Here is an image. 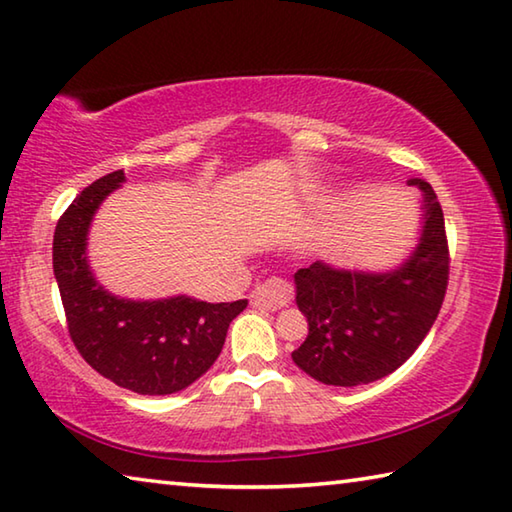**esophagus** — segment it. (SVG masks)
I'll return each mask as SVG.
<instances>
[{
    "mask_svg": "<svg viewBox=\"0 0 512 512\" xmlns=\"http://www.w3.org/2000/svg\"><path fill=\"white\" fill-rule=\"evenodd\" d=\"M288 300H291V284L277 280V277L266 280L264 284H257L253 288V293H250V302L268 311L282 309V306L288 304Z\"/></svg>",
    "mask_w": 512,
    "mask_h": 512,
    "instance_id": "obj_1",
    "label": "esophagus"
}]
</instances>
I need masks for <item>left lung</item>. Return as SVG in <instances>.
<instances>
[{
    "instance_id": "left-lung-1",
    "label": "left lung",
    "mask_w": 512,
    "mask_h": 512,
    "mask_svg": "<svg viewBox=\"0 0 512 512\" xmlns=\"http://www.w3.org/2000/svg\"><path fill=\"white\" fill-rule=\"evenodd\" d=\"M421 190V237L392 271H349L313 262L293 275L295 302L309 336L291 356L324 385L356 387L392 374L421 345L441 311L450 257L441 203L432 185Z\"/></svg>"
}]
</instances>
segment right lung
I'll return each instance as SVG.
<instances>
[{"instance_id": "right-lung-1", "label": "right lung", "mask_w": 512, "mask_h": 512, "mask_svg": "<svg viewBox=\"0 0 512 512\" xmlns=\"http://www.w3.org/2000/svg\"><path fill=\"white\" fill-rule=\"evenodd\" d=\"M125 183L116 170L73 199L53 235V275L80 356L100 376L143 396L181 392L215 365L246 300L210 304L190 295L129 300L109 293L87 259L100 203Z\"/></svg>"}]
</instances>
